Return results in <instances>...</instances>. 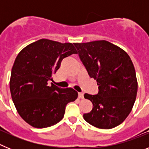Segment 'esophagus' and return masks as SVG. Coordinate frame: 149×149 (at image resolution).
<instances>
[{
  "label": "esophagus",
  "mask_w": 149,
  "mask_h": 149,
  "mask_svg": "<svg viewBox=\"0 0 149 149\" xmlns=\"http://www.w3.org/2000/svg\"><path fill=\"white\" fill-rule=\"evenodd\" d=\"M78 98H81V99H83V98H84V93H78Z\"/></svg>",
  "instance_id": "obj_1"
}]
</instances>
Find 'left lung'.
<instances>
[{"mask_svg":"<svg viewBox=\"0 0 149 149\" xmlns=\"http://www.w3.org/2000/svg\"><path fill=\"white\" fill-rule=\"evenodd\" d=\"M90 77L98 85L97 95L84 94L93 110L84 114L89 124L101 129L120 125L131 113L137 93L134 64L125 51L105 40L74 43Z\"/></svg>","mask_w":149,"mask_h":149,"instance_id":"1","label":"left lung"}]
</instances>
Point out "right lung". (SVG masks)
<instances>
[{"label": "right lung", "instance_id": "right-lung-1", "mask_svg": "<svg viewBox=\"0 0 149 149\" xmlns=\"http://www.w3.org/2000/svg\"><path fill=\"white\" fill-rule=\"evenodd\" d=\"M77 54L72 43L42 39L22 49L11 72L10 88L18 114L31 126L44 128L60 122L65 106L75 101L77 93L48 81L65 57Z\"/></svg>", "mask_w": 149, "mask_h": 149}]
</instances>
